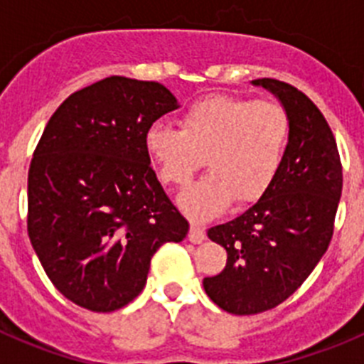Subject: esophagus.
Wrapping results in <instances>:
<instances>
[{"label":"esophagus","mask_w":364,"mask_h":364,"mask_svg":"<svg viewBox=\"0 0 364 364\" xmlns=\"http://www.w3.org/2000/svg\"><path fill=\"white\" fill-rule=\"evenodd\" d=\"M189 240H191L193 244H200L205 240V231L204 228L198 226V224H191V228H189Z\"/></svg>","instance_id":"1"}]
</instances>
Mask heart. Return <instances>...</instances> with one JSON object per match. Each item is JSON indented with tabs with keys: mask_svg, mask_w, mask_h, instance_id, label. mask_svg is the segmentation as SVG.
<instances>
[{
	"mask_svg": "<svg viewBox=\"0 0 364 364\" xmlns=\"http://www.w3.org/2000/svg\"><path fill=\"white\" fill-rule=\"evenodd\" d=\"M290 118L275 102L211 96L193 104L180 129L153 124L144 146L160 180L184 189L205 156L210 175L180 197L193 220H208L231 202L259 200L281 171Z\"/></svg>",
	"mask_w": 364,
	"mask_h": 364,
	"instance_id": "b5f03b06",
	"label": "heart"
}]
</instances>
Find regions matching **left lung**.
Listing matches in <instances>:
<instances>
[{
  "label": "left lung",
  "mask_w": 364,
  "mask_h": 364,
  "mask_svg": "<svg viewBox=\"0 0 364 364\" xmlns=\"http://www.w3.org/2000/svg\"><path fill=\"white\" fill-rule=\"evenodd\" d=\"M252 83L281 102L290 138L268 191L239 217L208 230L226 247L228 262L202 284L217 306L235 315L272 310L306 281L332 240L343 191L336 138L317 105L290 83Z\"/></svg>",
  "instance_id": "1"
}]
</instances>
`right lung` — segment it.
Here are the masks:
<instances>
[{"label": "right lung", "mask_w": 364, "mask_h": 364, "mask_svg": "<svg viewBox=\"0 0 364 364\" xmlns=\"http://www.w3.org/2000/svg\"><path fill=\"white\" fill-rule=\"evenodd\" d=\"M178 109L156 82L111 76L56 109L28 169L27 230L56 290L91 311H114L144 290L162 244L189 224L154 175L144 138Z\"/></svg>", "instance_id": "right-lung-1"}]
</instances>
